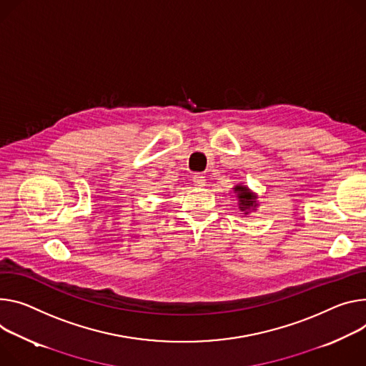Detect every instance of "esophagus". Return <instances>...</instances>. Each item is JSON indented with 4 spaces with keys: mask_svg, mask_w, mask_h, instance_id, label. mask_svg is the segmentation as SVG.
<instances>
[{
    "mask_svg": "<svg viewBox=\"0 0 366 366\" xmlns=\"http://www.w3.org/2000/svg\"><path fill=\"white\" fill-rule=\"evenodd\" d=\"M192 182H194L197 187H204V185H206V178H204L202 174H194V175H192Z\"/></svg>",
    "mask_w": 366,
    "mask_h": 366,
    "instance_id": "34e87169",
    "label": "esophagus"
}]
</instances>
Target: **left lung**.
<instances>
[{"mask_svg":"<svg viewBox=\"0 0 366 366\" xmlns=\"http://www.w3.org/2000/svg\"><path fill=\"white\" fill-rule=\"evenodd\" d=\"M235 191L238 192V198H239V209L244 212H248L249 209H255V197L252 192H249V189L247 187H235ZM247 214V213H245Z\"/></svg>","mask_w":366,"mask_h":366,"instance_id":"1","label":"left lung"}]
</instances>
